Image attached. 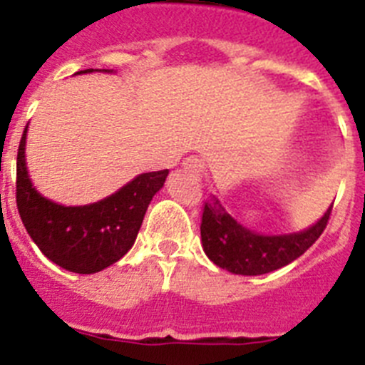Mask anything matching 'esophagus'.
Masks as SVG:
<instances>
[{
    "mask_svg": "<svg viewBox=\"0 0 365 365\" xmlns=\"http://www.w3.org/2000/svg\"><path fill=\"white\" fill-rule=\"evenodd\" d=\"M182 166H185V168L188 170V172L195 173V175H200V173H202V170H205V165H202V160H200L199 157H195V155L186 157V159L182 160Z\"/></svg>",
    "mask_w": 365,
    "mask_h": 365,
    "instance_id": "1",
    "label": "esophagus"
}]
</instances>
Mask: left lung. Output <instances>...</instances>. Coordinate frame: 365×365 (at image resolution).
<instances>
[{
	"mask_svg": "<svg viewBox=\"0 0 365 365\" xmlns=\"http://www.w3.org/2000/svg\"><path fill=\"white\" fill-rule=\"evenodd\" d=\"M331 208L313 226L287 235H260L237 222L219 199L205 202L200 239L208 259L235 275H264L299 259L322 235Z\"/></svg>",
	"mask_w": 365,
	"mask_h": 365,
	"instance_id": "obj_1",
	"label": "left lung"
}]
</instances>
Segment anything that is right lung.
Segmentation results:
<instances>
[{
	"label": "right lung",
	"mask_w": 365,
	"mask_h": 365,
	"mask_svg": "<svg viewBox=\"0 0 365 365\" xmlns=\"http://www.w3.org/2000/svg\"><path fill=\"white\" fill-rule=\"evenodd\" d=\"M26 128L16 163V202L30 239L46 259L72 273L90 275L112 266L135 242L150 200L163 188L168 170L141 173L93 205H58L32 186L25 160Z\"/></svg>",
	"instance_id": "right-lung-1"
}]
</instances>
